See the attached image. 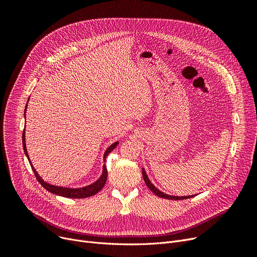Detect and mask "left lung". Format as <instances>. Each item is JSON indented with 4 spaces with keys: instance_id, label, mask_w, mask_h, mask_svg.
Wrapping results in <instances>:
<instances>
[{
    "instance_id": "obj_1",
    "label": "left lung",
    "mask_w": 257,
    "mask_h": 257,
    "mask_svg": "<svg viewBox=\"0 0 257 257\" xmlns=\"http://www.w3.org/2000/svg\"><path fill=\"white\" fill-rule=\"evenodd\" d=\"M143 177H144V180H145V183L147 184V186L150 188L151 192H153L156 196L160 197V198H164V199H169V200H183V199H188V198H193L195 197L196 195H191V196H172V195H168V194H165L161 191H159L157 187H155V185L150 181L149 177H148V175L145 171V169L143 168Z\"/></svg>"
}]
</instances>
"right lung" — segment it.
I'll use <instances>...</instances> for the list:
<instances>
[{
	"mask_svg": "<svg viewBox=\"0 0 257 257\" xmlns=\"http://www.w3.org/2000/svg\"><path fill=\"white\" fill-rule=\"evenodd\" d=\"M30 99V98H29ZM28 99V101H29ZM27 105H28V102H27ZM27 105H26V108H25V116H26V110H27ZM25 130L23 131V148H24V152L27 156V158H28L29 163L31 165V168L34 172V175L36 179L38 180V182L42 184L46 190L52 194H55L57 196H61V197H65V198H76V199H81V198H87V197H90V196H93L96 195L97 193H99L103 186L105 185L106 183V180H107V170H106V167L103 166V169H102V175L99 177V179L97 181H94L93 183L91 184H88V185H85L83 187H65V186H58V185H54V184H51L49 182H46L42 177L39 176L38 173L36 172V170L34 169L32 163L30 161V158H29V155H28V151H27V147H26V137H25ZM118 145V141L114 142L112 145H110L109 147L107 148L104 155H103V160L106 159V156L109 154L114 148Z\"/></svg>",
	"mask_w": 257,
	"mask_h": 257,
	"instance_id": "add662e5",
	"label": "right lung"
}]
</instances>
